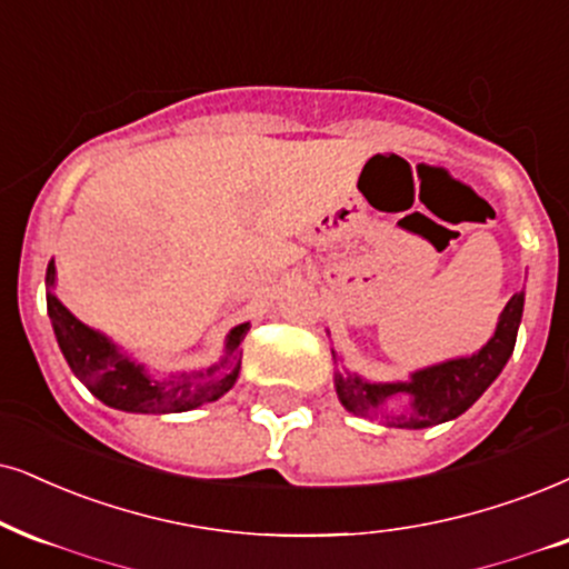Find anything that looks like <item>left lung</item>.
<instances>
[{"label":"left lung","mask_w":569,"mask_h":569,"mask_svg":"<svg viewBox=\"0 0 569 569\" xmlns=\"http://www.w3.org/2000/svg\"><path fill=\"white\" fill-rule=\"evenodd\" d=\"M525 306V292H517L503 308L496 335L488 340L486 348L469 359H453L438 367L413 371L411 382H388V385H371L363 382L361 377L338 375V396L348 411L361 413H380L382 406L396 398L398 392L411 396V413L392 417L390 425L396 427H432L448 419H456L465 413L488 385L501 375L503 363L509 361L511 350L517 342V329H520Z\"/></svg>","instance_id":"left-lung-1"}]
</instances>
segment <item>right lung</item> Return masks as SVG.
<instances>
[{"instance_id": "obj_1", "label": "right lung", "mask_w": 569, "mask_h": 569, "mask_svg": "<svg viewBox=\"0 0 569 569\" xmlns=\"http://www.w3.org/2000/svg\"><path fill=\"white\" fill-rule=\"evenodd\" d=\"M47 284H54V261L47 266ZM47 311L58 335L60 350L73 371L102 403L121 411L134 413H171L189 411L194 406L210 403L221 398L237 375H240L242 350L240 342L248 335V325L234 327L227 340V359L208 371H198L192 377H168V380H150L142 367L118 353L113 342L100 332L81 325L52 290L47 292Z\"/></svg>"}]
</instances>
